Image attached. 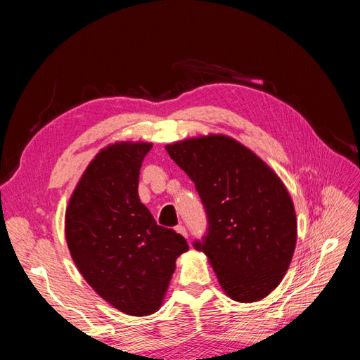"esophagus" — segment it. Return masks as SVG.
<instances>
[{
	"mask_svg": "<svg viewBox=\"0 0 360 360\" xmlns=\"http://www.w3.org/2000/svg\"><path fill=\"white\" fill-rule=\"evenodd\" d=\"M176 231H177L179 234L184 236V237H188V230H186V226L181 225V224H179V225L176 226Z\"/></svg>",
	"mask_w": 360,
	"mask_h": 360,
	"instance_id": "obj_1",
	"label": "esophagus"
}]
</instances>
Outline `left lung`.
<instances>
[{
  "instance_id": "left-lung-1",
  "label": "left lung",
  "mask_w": 360,
  "mask_h": 360,
  "mask_svg": "<svg viewBox=\"0 0 360 360\" xmlns=\"http://www.w3.org/2000/svg\"><path fill=\"white\" fill-rule=\"evenodd\" d=\"M197 189L207 230L192 245L209 257L233 300L257 302L274 291L291 263L297 225L276 174L252 151L222 135L167 146Z\"/></svg>"
}]
</instances>
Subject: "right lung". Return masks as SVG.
I'll return each instance as SVG.
<instances>
[{"label":"right lung","mask_w":360,"mask_h":360,"mask_svg":"<svg viewBox=\"0 0 360 360\" xmlns=\"http://www.w3.org/2000/svg\"><path fill=\"white\" fill-rule=\"evenodd\" d=\"M151 148L120 143L85 169L66 212L70 255L85 281L129 315L159 309L186 238L156 224L138 197L139 171Z\"/></svg>","instance_id":"1"}]
</instances>
